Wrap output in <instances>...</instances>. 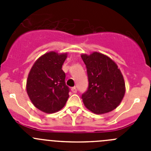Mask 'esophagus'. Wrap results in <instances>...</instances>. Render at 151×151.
I'll list each match as a JSON object with an SVG mask.
<instances>
[{"mask_svg": "<svg viewBox=\"0 0 151 151\" xmlns=\"http://www.w3.org/2000/svg\"><path fill=\"white\" fill-rule=\"evenodd\" d=\"M71 90H72V92H73V93H74V94H75V93H76V92H77V89L76 88H75V87L73 88H72Z\"/></svg>", "mask_w": 151, "mask_h": 151, "instance_id": "esophagus-1", "label": "esophagus"}]
</instances>
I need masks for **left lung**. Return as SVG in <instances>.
<instances>
[{
  "instance_id": "obj_1",
  "label": "left lung",
  "mask_w": 151,
  "mask_h": 151,
  "mask_svg": "<svg viewBox=\"0 0 151 151\" xmlns=\"http://www.w3.org/2000/svg\"><path fill=\"white\" fill-rule=\"evenodd\" d=\"M81 57L87 68L89 82L87 91L82 96L85 107L96 114L115 110L125 93L120 69L111 58L99 52L82 54Z\"/></svg>"
}]
</instances>
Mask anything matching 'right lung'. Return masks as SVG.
I'll return each mask as SVG.
<instances>
[{
  "label": "right lung",
  "instance_id": "right-lung-1",
  "mask_svg": "<svg viewBox=\"0 0 151 151\" xmlns=\"http://www.w3.org/2000/svg\"><path fill=\"white\" fill-rule=\"evenodd\" d=\"M67 53L50 51L41 56L33 64L28 76L26 91L38 110L46 113L59 111L69 98V88L62 66Z\"/></svg>",
  "mask_w": 151,
  "mask_h": 151
}]
</instances>
